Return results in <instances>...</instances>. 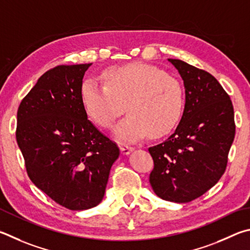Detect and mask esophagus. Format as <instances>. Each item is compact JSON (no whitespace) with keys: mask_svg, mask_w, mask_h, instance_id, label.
I'll list each match as a JSON object with an SVG mask.
<instances>
[{"mask_svg":"<svg viewBox=\"0 0 250 250\" xmlns=\"http://www.w3.org/2000/svg\"><path fill=\"white\" fill-rule=\"evenodd\" d=\"M121 150L124 155H128L134 150V147L128 145H121Z\"/></svg>","mask_w":250,"mask_h":250,"instance_id":"esophagus-1","label":"esophagus"}]
</instances>
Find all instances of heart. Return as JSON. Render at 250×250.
<instances>
[{
    "label": "heart",
    "mask_w": 250,
    "mask_h": 250,
    "mask_svg": "<svg viewBox=\"0 0 250 250\" xmlns=\"http://www.w3.org/2000/svg\"><path fill=\"white\" fill-rule=\"evenodd\" d=\"M103 80L83 83L81 100L90 120L105 129L113 127L126 105L128 115L114 130L118 141L136 142L147 134L163 137L180 122L185 90L164 70L145 63L116 65L105 70Z\"/></svg>",
    "instance_id": "obj_1"
}]
</instances>
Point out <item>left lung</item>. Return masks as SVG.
I'll return each instance as SVG.
<instances>
[{"label": "left lung", "mask_w": 250, "mask_h": 250, "mask_svg": "<svg viewBox=\"0 0 250 250\" xmlns=\"http://www.w3.org/2000/svg\"><path fill=\"white\" fill-rule=\"evenodd\" d=\"M185 83L186 105L178 127L150 147L149 182L166 201L187 203L200 198L224 174L235 137L234 107L215 78L179 59H169Z\"/></svg>", "instance_id": "left-lung-1"}]
</instances>
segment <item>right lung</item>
Masks as SVG:
<instances>
[{
    "instance_id": "add662e5",
    "label": "right lung",
    "mask_w": 250,
    "mask_h": 250,
    "mask_svg": "<svg viewBox=\"0 0 250 250\" xmlns=\"http://www.w3.org/2000/svg\"><path fill=\"white\" fill-rule=\"evenodd\" d=\"M92 63L57 65L38 79L17 109L16 141L39 190L72 211L102 201L120 149L87 120L82 79Z\"/></svg>"
}]
</instances>
